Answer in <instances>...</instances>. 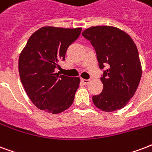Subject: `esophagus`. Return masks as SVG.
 <instances>
[{
	"instance_id": "obj_1",
	"label": "esophagus",
	"mask_w": 152,
	"mask_h": 152,
	"mask_svg": "<svg viewBox=\"0 0 152 152\" xmlns=\"http://www.w3.org/2000/svg\"><path fill=\"white\" fill-rule=\"evenodd\" d=\"M81 82H82L84 85H87V84L90 83V80H89V79H83V78H82V79H81Z\"/></svg>"
}]
</instances>
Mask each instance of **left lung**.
Instances as JSON below:
<instances>
[{
  "label": "left lung",
  "instance_id": "obj_1",
  "mask_svg": "<svg viewBox=\"0 0 152 152\" xmlns=\"http://www.w3.org/2000/svg\"><path fill=\"white\" fill-rule=\"evenodd\" d=\"M82 34L94 48L99 68L107 67L101 77L103 89L92 97L94 104L106 112L124 108L134 96L142 76L134 42L126 33L113 26H92Z\"/></svg>",
  "mask_w": 152,
  "mask_h": 152
}]
</instances>
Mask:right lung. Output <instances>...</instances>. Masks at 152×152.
I'll return each mask as SVG.
<instances>
[{"mask_svg": "<svg viewBox=\"0 0 152 152\" xmlns=\"http://www.w3.org/2000/svg\"><path fill=\"white\" fill-rule=\"evenodd\" d=\"M82 28L45 26L28 38L18 61L20 82L31 102L40 110L58 114L72 105L80 78L56 73L66 50Z\"/></svg>", "mask_w": 152, "mask_h": 152, "instance_id": "1", "label": "right lung"}]
</instances>
